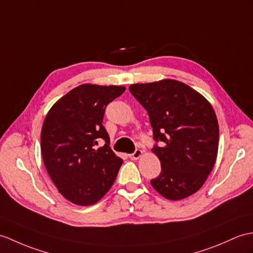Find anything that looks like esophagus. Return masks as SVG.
Instances as JSON below:
<instances>
[{
	"mask_svg": "<svg viewBox=\"0 0 253 253\" xmlns=\"http://www.w3.org/2000/svg\"><path fill=\"white\" fill-rule=\"evenodd\" d=\"M142 154H143V152L141 151V150H139V149H137L136 151L133 152L132 154L129 155V157H130L131 160H138V158H139L141 155H142Z\"/></svg>",
	"mask_w": 253,
	"mask_h": 253,
	"instance_id": "34e87169",
	"label": "esophagus"
}]
</instances>
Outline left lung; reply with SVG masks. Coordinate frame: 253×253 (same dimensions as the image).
Here are the masks:
<instances>
[{
  "mask_svg": "<svg viewBox=\"0 0 253 253\" xmlns=\"http://www.w3.org/2000/svg\"><path fill=\"white\" fill-rule=\"evenodd\" d=\"M129 91L148 111L153 128L156 144L152 151L160 158L162 171L151 180L152 186L171 201L196 193L218 154L219 124L211 104L174 80L133 84Z\"/></svg>",
  "mask_w": 253,
  "mask_h": 253,
  "instance_id": "1",
  "label": "left lung"
}]
</instances>
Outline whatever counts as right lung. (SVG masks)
<instances>
[{"instance_id":"1","label":"right lung","mask_w":253,"mask_h":253,"mask_svg":"<svg viewBox=\"0 0 253 253\" xmlns=\"http://www.w3.org/2000/svg\"><path fill=\"white\" fill-rule=\"evenodd\" d=\"M125 89L80 85L58 100L45 117L41 133L44 165L61 195L75 205L96 204L119 173L123 160L111 150L102 121L107 105ZM101 139L105 144L98 148Z\"/></svg>"}]
</instances>
